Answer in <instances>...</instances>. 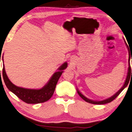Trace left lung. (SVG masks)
Segmentation results:
<instances>
[{
	"label": "left lung",
	"instance_id": "obj_1",
	"mask_svg": "<svg viewBox=\"0 0 132 132\" xmlns=\"http://www.w3.org/2000/svg\"><path fill=\"white\" fill-rule=\"evenodd\" d=\"M125 42V44L126 46H127V48L128 49V51H129V68H128V75H127V77H126V80H125V84H123V86L121 87V88L118 90V91L116 93L113 95V96H112L111 97L109 98L108 99H106L105 100H103V101H93V100H90L89 99L87 98H86V97H85L84 95L81 94V93L79 92V91H78V90H77V93H78V94H79V95L80 97H81L82 99H83L84 100H85V101L87 102H89V103H90V104H95V105H102V104H108V103H109L110 102H112V101L114 100L116 97H117L118 95H119L121 92L122 91V90L124 89L125 87L128 86V85L129 84V81H130V77L131 76V68H130V56H132L131 55H130V54H131V52L130 51V49L129 48L127 44H126L125 40H124ZM131 61H132V59H131ZM131 74H132V70H131ZM132 76V75H131Z\"/></svg>",
	"mask_w": 132,
	"mask_h": 132
}]
</instances>
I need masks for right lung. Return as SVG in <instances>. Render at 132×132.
<instances>
[{"mask_svg": "<svg viewBox=\"0 0 132 132\" xmlns=\"http://www.w3.org/2000/svg\"><path fill=\"white\" fill-rule=\"evenodd\" d=\"M2 59L3 61V58ZM67 66L68 63L64 62L60 68H59L58 71L55 72L53 75L48 83L40 89H28L15 86L8 78L5 71L4 64L2 73L3 77L7 88L23 101L27 104H39L47 101L52 97L58 79L63 72V70L65 69Z\"/></svg>", "mask_w": 132, "mask_h": 132, "instance_id": "obj_1", "label": "right lung"}]
</instances>
